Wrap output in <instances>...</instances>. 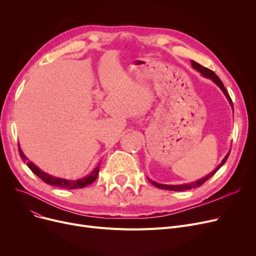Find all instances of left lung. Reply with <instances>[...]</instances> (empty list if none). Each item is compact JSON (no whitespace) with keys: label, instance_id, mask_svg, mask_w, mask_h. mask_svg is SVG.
Masks as SVG:
<instances>
[{"label":"left lung","instance_id":"obj_1","mask_svg":"<svg viewBox=\"0 0 256 256\" xmlns=\"http://www.w3.org/2000/svg\"><path fill=\"white\" fill-rule=\"evenodd\" d=\"M191 64H192V66H193V68H195L196 70L200 72L201 74H202V76H206V78L212 80L214 82L216 83V84L221 88V90L224 92L226 98H228V100H230V104H232V98H230V94H228V92L226 91V89H225V87H224V85H223V83H222V80H220V78H219L216 74H214L212 70L206 68V67H204V66H202V65H200L199 63H197V62H195V61H193V60L191 61ZM230 152L226 154V156H225V158H223V160H222V163H221L216 169H214L210 174H208V176H206V178H201V180H197V182H190V184H178V186L160 184H158V182H152V180H150V182L154 186L158 188V189H164V190H170V191H186V190L193 189V188H197V186H202L208 180H210V178L214 176V174L216 173V172L223 166V164L226 162V160L228 158V156H230Z\"/></svg>","mask_w":256,"mask_h":256}]
</instances>
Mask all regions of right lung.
I'll return each instance as SVG.
<instances>
[{"label":"right lung","mask_w":256,"mask_h":256,"mask_svg":"<svg viewBox=\"0 0 256 256\" xmlns=\"http://www.w3.org/2000/svg\"><path fill=\"white\" fill-rule=\"evenodd\" d=\"M18 152H20V156L22 160H24V162H26V158L22 154L20 147V144H18ZM26 166H28L31 169V171L33 173H35L36 176L40 180H42L46 184H48L50 186H59V188H64V189H70V190H72V189H80V188H84V186L92 184L94 180L98 178V172H100V164H98V167L94 169L89 174V176H87L86 178H83L78 180H64V178H54V176H50V174L44 173V171L40 170L37 166H35L32 162H30V160L26 162Z\"/></svg>","instance_id":"obj_1"}]
</instances>
